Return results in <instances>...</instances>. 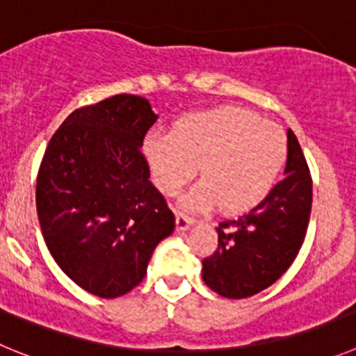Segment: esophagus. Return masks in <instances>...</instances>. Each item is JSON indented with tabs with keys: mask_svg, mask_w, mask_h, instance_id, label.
<instances>
[{
	"mask_svg": "<svg viewBox=\"0 0 356 356\" xmlns=\"http://www.w3.org/2000/svg\"><path fill=\"white\" fill-rule=\"evenodd\" d=\"M175 223H177L179 230H186L191 223H193V218L188 216L184 211H177V213H175Z\"/></svg>",
	"mask_w": 356,
	"mask_h": 356,
	"instance_id": "obj_1",
	"label": "esophagus"
}]
</instances>
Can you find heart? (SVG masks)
Masks as SVG:
<instances>
[{
	"mask_svg": "<svg viewBox=\"0 0 356 356\" xmlns=\"http://www.w3.org/2000/svg\"><path fill=\"white\" fill-rule=\"evenodd\" d=\"M287 140L273 122L239 106H222L181 117L170 134L150 133L143 156L152 181L168 197L200 174L186 197L191 209H254L273 191L287 163Z\"/></svg>",
	"mask_w": 356,
	"mask_h": 356,
	"instance_id": "heart-1",
	"label": "heart"
}]
</instances>
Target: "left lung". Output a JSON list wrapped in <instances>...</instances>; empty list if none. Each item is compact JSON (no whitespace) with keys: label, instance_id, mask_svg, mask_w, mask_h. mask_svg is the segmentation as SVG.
<instances>
[{"label":"left lung","instance_id":"obj_1","mask_svg":"<svg viewBox=\"0 0 356 356\" xmlns=\"http://www.w3.org/2000/svg\"><path fill=\"white\" fill-rule=\"evenodd\" d=\"M286 179L248 213L218 222V246L202 261V278L220 296L248 298L289 270L302 248L312 209V177L287 129Z\"/></svg>","mask_w":356,"mask_h":356}]
</instances>
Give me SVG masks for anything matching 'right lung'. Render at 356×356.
<instances>
[{
	"label": "right lung",
	"instance_id": "1",
	"mask_svg": "<svg viewBox=\"0 0 356 356\" xmlns=\"http://www.w3.org/2000/svg\"><path fill=\"white\" fill-rule=\"evenodd\" d=\"M156 120L138 95L83 106L56 129L38 166L44 241L63 273L99 298L138 286L154 248L175 229L140 149Z\"/></svg>",
	"mask_w": 356,
	"mask_h": 356
}]
</instances>
